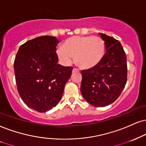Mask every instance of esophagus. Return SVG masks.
Masks as SVG:
<instances>
[{"label":"esophagus","instance_id":"34e87169","mask_svg":"<svg viewBox=\"0 0 146 146\" xmlns=\"http://www.w3.org/2000/svg\"><path fill=\"white\" fill-rule=\"evenodd\" d=\"M78 71H79V70L78 69V68H74V69L72 70V72H73V73L76 72H78Z\"/></svg>","mask_w":146,"mask_h":146}]
</instances>
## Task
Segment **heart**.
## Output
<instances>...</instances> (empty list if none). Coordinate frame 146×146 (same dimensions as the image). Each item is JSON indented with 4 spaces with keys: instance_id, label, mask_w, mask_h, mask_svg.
<instances>
[{
    "instance_id": "obj_1",
    "label": "heart",
    "mask_w": 146,
    "mask_h": 146,
    "mask_svg": "<svg viewBox=\"0 0 146 146\" xmlns=\"http://www.w3.org/2000/svg\"><path fill=\"white\" fill-rule=\"evenodd\" d=\"M106 53L104 41L97 36H75L65 41L63 47L57 49L59 59L65 64H69L75 57L79 67L90 69L95 67L103 59Z\"/></svg>"
}]
</instances>
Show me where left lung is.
Here are the masks:
<instances>
[{"mask_svg": "<svg viewBox=\"0 0 146 146\" xmlns=\"http://www.w3.org/2000/svg\"><path fill=\"white\" fill-rule=\"evenodd\" d=\"M106 45V53L98 66L82 70L80 92L88 103L104 107L115 102L127 80V57L123 46L114 38L99 34Z\"/></svg>", "mask_w": 146, "mask_h": 146, "instance_id": "1", "label": "left lung"}]
</instances>
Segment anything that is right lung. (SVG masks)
Wrapping results in <instances>:
<instances>
[{
	"label": "right lung",
	"mask_w": 146,
	"mask_h": 146,
	"mask_svg": "<svg viewBox=\"0 0 146 146\" xmlns=\"http://www.w3.org/2000/svg\"><path fill=\"white\" fill-rule=\"evenodd\" d=\"M56 37L42 36L19 48L14 62L17 91L30 108L45 112L62 99L73 68L58 64Z\"/></svg>",
	"instance_id": "obj_1"
}]
</instances>
